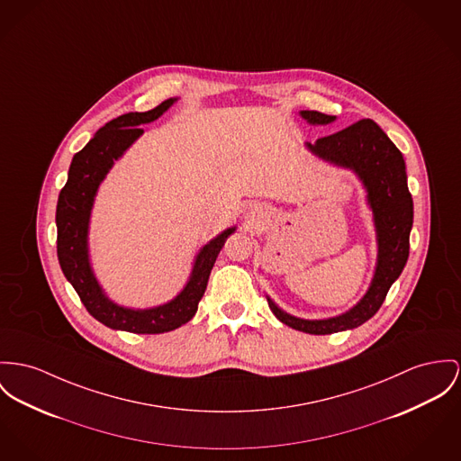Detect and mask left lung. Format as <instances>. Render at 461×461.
<instances>
[{"label": "left lung", "instance_id": "obj_1", "mask_svg": "<svg viewBox=\"0 0 461 461\" xmlns=\"http://www.w3.org/2000/svg\"><path fill=\"white\" fill-rule=\"evenodd\" d=\"M300 115L314 126H324L337 119L316 110H302ZM305 147L322 161L353 170L361 180L366 191V203L374 215L377 240V263L372 283L348 312L328 319L294 318L267 296L270 311L289 328L311 335H328L357 328L381 309L391 284L400 277L409 258L414 205L407 187L403 156L372 119H361L342 131L314 143L307 142Z\"/></svg>", "mask_w": 461, "mask_h": 461}]
</instances>
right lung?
I'll return each mask as SVG.
<instances>
[{"mask_svg":"<svg viewBox=\"0 0 461 461\" xmlns=\"http://www.w3.org/2000/svg\"><path fill=\"white\" fill-rule=\"evenodd\" d=\"M177 98L165 100L149 112H130L106 122L71 159L68 180L59 193L56 209L58 259L67 281L80 296L87 312L112 330L130 333H165L185 324L198 311L207 289L215 258L237 226L207 242L194 258L189 281L177 296L150 309H130L112 302L98 283L89 259V221L100 184L113 163L142 137L139 126L161 117Z\"/></svg>","mask_w":461,"mask_h":461,"instance_id":"right-lung-1","label":"right lung"}]
</instances>
